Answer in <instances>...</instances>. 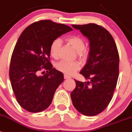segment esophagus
Returning <instances> with one entry per match:
<instances>
[{
  "label": "esophagus",
  "mask_w": 132,
  "mask_h": 132,
  "mask_svg": "<svg viewBox=\"0 0 132 132\" xmlns=\"http://www.w3.org/2000/svg\"><path fill=\"white\" fill-rule=\"evenodd\" d=\"M64 79H71V77L69 76V75H64Z\"/></svg>",
  "instance_id": "1"
}]
</instances>
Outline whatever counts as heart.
Masks as SVG:
<instances>
[{
  "instance_id": "obj_1",
  "label": "heart",
  "mask_w": 132,
  "mask_h": 132,
  "mask_svg": "<svg viewBox=\"0 0 132 132\" xmlns=\"http://www.w3.org/2000/svg\"><path fill=\"white\" fill-rule=\"evenodd\" d=\"M67 42L77 52L79 57L82 59L86 56L85 51V43L82 38L77 36H72L67 38ZM61 46V40L56 39L52 43L50 47V53L51 56L54 59H57L59 55V48ZM80 65L77 61H61L56 65L58 71L68 75L74 74L80 69Z\"/></svg>"
}]
</instances>
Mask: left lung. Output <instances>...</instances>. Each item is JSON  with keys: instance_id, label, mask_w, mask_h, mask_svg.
Returning <instances> with one entry per match:
<instances>
[{"instance_id": "1", "label": "left lung", "mask_w": 132, "mask_h": 132, "mask_svg": "<svg viewBox=\"0 0 132 132\" xmlns=\"http://www.w3.org/2000/svg\"><path fill=\"white\" fill-rule=\"evenodd\" d=\"M90 41L89 57L80 74L89 82L75 79L71 93L78 111L93 116L106 108L112 98L119 75V54L114 38L104 28L96 24L72 25Z\"/></svg>"}]
</instances>
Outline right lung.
Returning <instances> with one entry per match:
<instances>
[{"mask_svg":"<svg viewBox=\"0 0 132 132\" xmlns=\"http://www.w3.org/2000/svg\"><path fill=\"white\" fill-rule=\"evenodd\" d=\"M72 30L65 24L43 20L30 24L20 36L12 54L9 77L16 101L27 111L39 112L52 103L64 78L50 62V45ZM44 70L46 73L39 76Z\"/></svg>","mask_w":132,"mask_h":132,"instance_id":"add662e5","label":"right lung"}]
</instances>
